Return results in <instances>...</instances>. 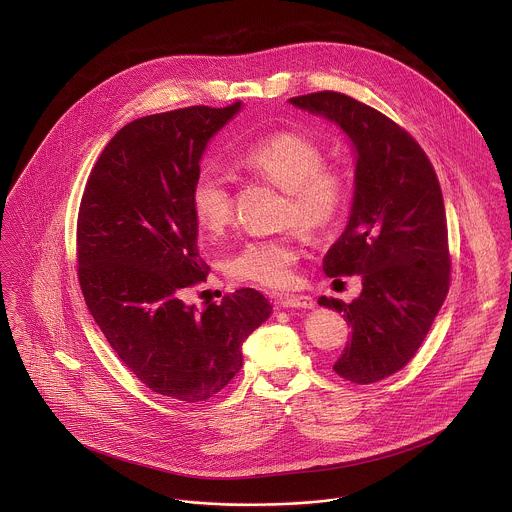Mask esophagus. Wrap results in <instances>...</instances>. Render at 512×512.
I'll return each instance as SVG.
<instances>
[{"label":"esophagus","instance_id":"1","mask_svg":"<svg viewBox=\"0 0 512 512\" xmlns=\"http://www.w3.org/2000/svg\"><path fill=\"white\" fill-rule=\"evenodd\" d=\"M276 303L280 307H301V309H311L315 305V301L309 295H295V293H282L278 295Z\"/></svg>","mask_w":512,"mask_h":512}]
</instances>
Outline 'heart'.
<instances>
[{"label": "heart", "instance_id": "obj_1", "mask_svg": "<svg viewBox=\"0 0 512 512\" xmlns=\"http://www.w3.org/2000/svg\"><path fill=\"white\" fill-rule=\"evenodd\" d=\"M238 167L284 189L282 222L307 232H321L341 217L349 203V179L325 165V151L301 134L282 132L246 147L236 157ZM195 219L211 234H220L232 220V193L224 175L203 167L191 185ZM297 244L290 234L246 240L226 260L232 278L282 288L292 282Z\"/></svg>", "mask_w": 512, "mask_h": 512}]
</instances>
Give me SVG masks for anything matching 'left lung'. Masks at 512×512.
I'll use <instances>...</instances> for the list:
<instances>
[{"instance_id": "1", "label": "left lung", "mask_w": 512, "mask_h": 512, "mask_svg": "<svg viewBox=\"0 0 512 512\" xmlns=\"http://www.w3.org/2000/svg\"><path fill=\"white\" fill-rule=\"evenodd\" d=\"M290 104L343 130L355 149V191L347 226L323 258L329 278L361 276L345 303L319 297L353 327L333 370L357 384L398 372L420 349L449 290L445 207L436 171L390 118L341 92H313Z\"/></svg>"}]
</instances>
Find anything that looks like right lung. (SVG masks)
Here are the masks:
<instances>
[{"instance_id":"1","label":"right lung","mask_w":512,"mask_h":512,"mask_svg":"<svg viewBox=\"0 0 512 512\" xmlns=\"http://www.w3.org/2000/svg\"><path fill=\"white\" fill-rule=\"evenodd\" d=\"M240 110L191 106L130 122L98 157L78 211V282L94 321L147 388L189 404L232 380L242 343L272 315L252 288L203 311L181 299L209 274L191 185L211 138Z\"/></svg>"}]
</instances>
